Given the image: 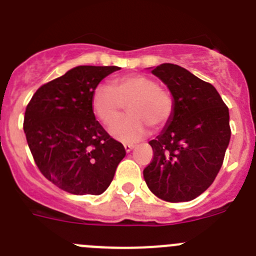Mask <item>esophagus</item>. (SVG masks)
I'll use <instances>...</instances> for the list:
<instances>
[{
	"mask_svg": "<svg viewBox=\"0 0 256 256\" xmlns=\"http://www.w3.org/2000/svg\"><path fill=\"white\" fill-rule=\"evenodd\" d=\"M124 148H125L126 152H130L131 150H132L134 148H135V145H132V144H125V145H124Z\"/></svg>",
	"mask_w": 256,
	"mask_h": 256,
	"instance_id": "1",
	"label": "esophagus"
}]
</instances>
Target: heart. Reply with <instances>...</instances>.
Listing matches in <instances>:
<instances>
[{"label": "heart", "instance_id": "1", "mask_svg": "<svg viewBox=\"0 0 256 256\" xmlns=\"http://www.w3.org/2000/svg\"><path fill=\"white\" fill-rule=\"evenodd\" d=\"M128 102L131 114L110 128L111 135L122 142H135L144 138L149 125L154 128H164L174 111L170 93L144 74H128L116 78L112 87L98 86L92 96L93 112L106 125L122 114Z\"/></svg>", "mask_w": 256, "mask_h": 256}]
</instances>
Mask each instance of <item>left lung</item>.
Returning <instances> with one entry per match:
<instances>
[{
	"mask_svg": "<svg viewBox=\"0 0 256 256\" xmlns=\"http://www.w3.org/2000/svg\"><path fill=\"white\" fill-rule=\"evenodd\" d=\"M152 73L174 97L173 116L155 140L144 169L149 190L166 202L192 200L214 183L230 142L228 108L216 88L176 64Z\"/></svg>",
	"mask_w": 256,
	"mask_h": 256,
	"instance_id": "obj_1",
	"label": "left lung"
}]
</instances>
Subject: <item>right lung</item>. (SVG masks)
<instances>
[{"mask_svg": "<svg viewBox=\"0 0 256 256\" xmlns=\"http://www.w3.org/2000/svg\"><path fill=\"white\" fill-rule=\"evenodd\" d=\"M118 66H80L42 84L26 106L28 145L42 176L72 194H101L126 155L96 120L92 96Z\"/></svg>", "mask_w": 256, "mask_h": 256, "instance_id": "add662e5", "label": "right lung"}]
</instances>
